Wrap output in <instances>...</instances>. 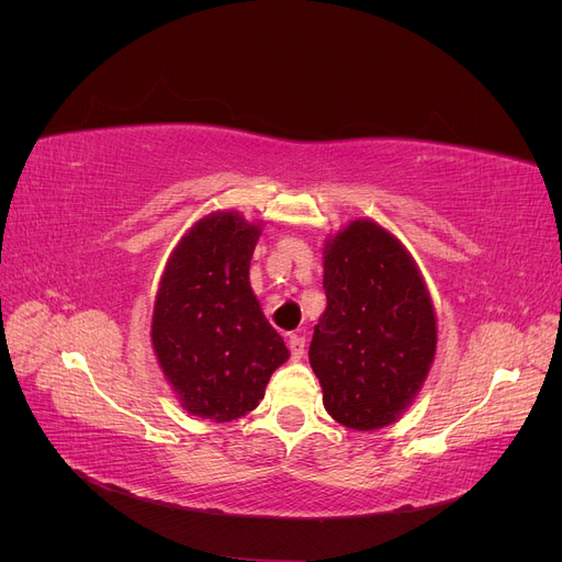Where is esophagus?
Listing matches in <instances>:
<instances>
[{
	"mask_svg": "<svg viewBox=\"0 0 562 562\" xmlns=\"http://www.w3.org/2000/svg\"><path fill=\"white\" fill-rule=\"evenodd\" d=\"M288 347H291L293 359L300 361L302 353H304V337L302 335H291V337H288Z\"/></svg>",
	"mask_w": 562,
	"mask_h": 562,
	"instance_id": "esophagus-1",
	"label": "esophagus"
}]
</instances>
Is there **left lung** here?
Listing matches in <instances>:
<instances>
[{"mask_svg":"<svg viewBox=\"0 0 562 562\" xmlns=\"http://www.w3.org/2000/svg\"><path fill=\"white\" fill-rule=\"evenodd\" d=\"M328 304L310 363L328 415L356 431L394 424L417 398L436 356V310L417 262L372 220H351L323 244Z\"/></svg>","mask_w":562,"mask_h":562,"instance_id":"left-lung-1","label":"left lung"}]
</instances>
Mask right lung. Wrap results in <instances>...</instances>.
Masks as SVG:
<instances>
[{
	"label": "right lung",
	"instance_id": "obj_1",
	"mask_svg": "<svg viewBox=\"0 0 562 562\" xmlns=\"http://www.w3.org/2000/svg\"><path fill=\"white\" fill-rule=\"evenodd\" d=\"M262 223L213 211L168 255L151 312V349L166 382L190 415L232 422L265 398L288 361L250 288V258Z\"/></svg>",
	"mask_w": 562,
	"mask_h": 562
}]
</instances>
